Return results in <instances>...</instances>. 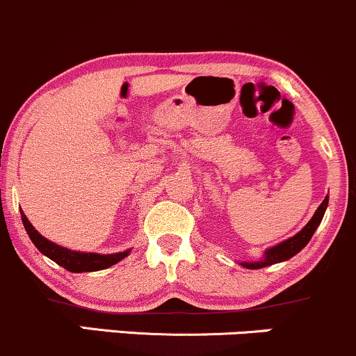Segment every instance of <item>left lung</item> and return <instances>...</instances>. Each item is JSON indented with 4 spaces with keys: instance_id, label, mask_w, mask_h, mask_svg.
<instances>
[{
    "instance_id": "left-lung-1",
    "label": "left lung",
    "mask_w": 356,
    "mask_h": 356,
    "mask_svg": "<svg viewBox=\"0 0 356 356\" xmlns=\"http://www.w3.org/2000/svg\"><path fill=\"white\" fill-rule=\"evenodd\" d=\"M326 207H328V195L323 199V202L320 204V207H318L316 212L313 214V218L309 219V222L306 224V226L300 232H298V234L293 236V238L283 241V243L276 244V246L266 249V251H264V256L261 257L259 261L241 263V266H244L248 269L266 268V266H271V264L281 263V261H286V259H289V257L298 254V252H300L301 249H303L306 244L309 243V239L313 238L314 231H316V227L320 226L323 216H325Z\"/></svg>"
}]
</instances>
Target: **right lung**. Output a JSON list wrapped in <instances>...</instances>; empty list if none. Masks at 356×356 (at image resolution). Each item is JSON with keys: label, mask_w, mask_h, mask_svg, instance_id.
Returning <instances> with one entry per match:
<instances>
[{"label": "right lung", "mask_w": 356, "mask_h": 356, "mask_svg": "<svg viewBox=\"0 0 356 356\" xmlns=\"http://www.w3.org/2000/svg\"><path fill=\"white\" fill-rule=\"evenodd\" d=\"M22 220H23L24 229H26L28 236H30L31 243L38 248V251L47 257H50V259L55 261L58 266L65 268L70 273H90V271L107 269L110 266H113V264H117L118 261L124 259V257L130 252V249H127L124 252H115V254H97V252L72 251V249L61 248L58 244L51 243V241L43 238V236L35 229L33 224L28 220L23 211H22Z\"/></svg>", "instance_id": "1"}]
</instances>
